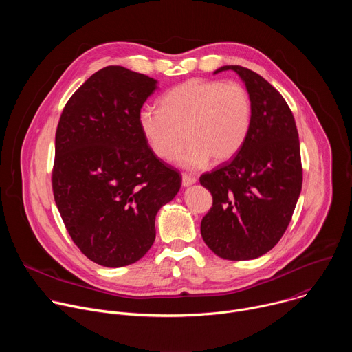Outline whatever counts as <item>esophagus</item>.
<instances>
[{"label":"esophagus","mask_w":352,"mask_h":352,"mask_svg":"<svg viewBox=\"0 0 352 352\" xmlns=\"http://www.w3.org/2000/svg\"><path fill=\"white\" fill-rule=\"evenodd\" d=\"M196 182V177H193V175H190V174H184L182 175V185L184 186H190V185H193Z\"/></svg>","instance_id":"obj_1"}]
</instances>
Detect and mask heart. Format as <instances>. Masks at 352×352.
<instances>
[{"instance_id":"1","label":"heart","mask_w":352,"mask_h":352,"mask_svg":"<svg viewBox=\"0 0 352 352\" xmlns=\"http://www.w3.org/2000/svg\"><path fill=\"white\" fill-rule=\"evenodd\" d=\"M252 98L238 82L189 79L171 89L160 110L146 109L139 126L152 152L171 162L186 140L190 146L179 156L182 167L197 170L212 159L221 164L234 159L249 135Z\"/></svg>"}]
</instances>
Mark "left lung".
Masks as SVG:
<instances>
[{
	"mask_svg": "<svg viewBox=\"0 0 352 352\" xmlns=\"http://www.w3.org/2000/svg\"><path fill=\"white\" fill-rule=\"evenodd\" d=\"M235 71L252 98V122L239 153L199 178L213 196L200 232L228 261L256 259L281 239L302 188L298 131L284 97L259 74Z\"/></svg>",
	"mask_w": 352,
	"mask_h": 352,
	"instance_id": "left-lung-1",
	"label": "left lung"
}]
</instances>
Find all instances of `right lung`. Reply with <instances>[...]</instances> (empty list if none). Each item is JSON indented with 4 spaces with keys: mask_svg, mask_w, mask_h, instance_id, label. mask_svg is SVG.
Returning a JSON list of instances; mask_svg holds the SVG:
<instances>
[{
    "mask_svg": "<svg viewBox=\"0 0 352 352\" xmlns=\"http://www.w3.org/2000/svg\"><path fill=\"white\" fill-rule=\"evenodd\" d=\"M153 78L110 65L67 102L56 132L53 193L80 252L106 267L146 255L160 208L178 193L181 175L150 148L139 126Z\"/></svg>",
    "mask_w": 352,
    "mask_h": 352,
    "instance_id": "1",
    "label": "right lung"
}]
</instances>
